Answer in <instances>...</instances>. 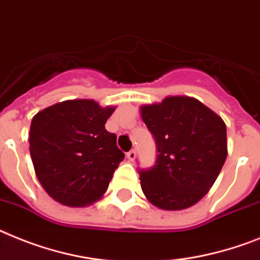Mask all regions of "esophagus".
<instances>
[{"label":"esophagus","mask_w":260,"mask_h":260,"mask_svg":"<svg viewBox=\"0 0 260 260\" xmlns=\"http://www.w3.org/2000/svg\"><path fill=\"white\" fill-rule=\"evenodd\" d=\"M126 157H128V160H129V161H134V160L136 159V152H135L134 149H131V151L126 153Z\"/></svg>","instance_id":"1"}]
</instances>
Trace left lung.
<instances>
[{
  "label": "left lung",
  "instance_id": "left-lung-1",
  "mask_svg": "<svg viewBox=\"0 0 260 260\" xmlns=\"http://www.w3.org/2000/svg\"><path fill=\"white\" fill-rule=\"evenodd\" d=\"M140 113L159 152L155 166L140 171L145 198L166 211L193 206L214 185L227 157L224 121L188 96L141 105Z\"/></svg>",
  "mask_w": 260,
  "mask_h": 260
}]
</instances>
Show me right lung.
I'll return each instance as SVG.
<instances>
[{
  "label": "right lung",
  "instance_id": "1",
  "mask_svg": "<svg viewBox=\"0 0 260 260\" xmlns=\"http://www.w3.org/2000/svg\"><path fill=\"white\" fill-rule=\"evenodd\" d=\"M115 109L77 99L42 109L31 120L29 151L36 176L62 206H90L108 189L124 160L116 135L105 129Z\"/></svg>",
  "mask_w": 260,
  "mask_h": 260
}]
</instances>
